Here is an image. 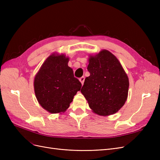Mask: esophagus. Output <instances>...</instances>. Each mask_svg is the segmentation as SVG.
I'll list each match as a JSON object with an SVG mask.
<instances>
[{"mask_svg":"<svg viewBox=\"0 0 160 160\" xmlns=\"http://www.w3.org/2000/svg\"><path fill=\"white\" fill-rule=\"evenodd\" d=\"M79 81H80V82L81 83V84H82V85H83L84 81H85V77H81V78L79 79Z\"/></svg>","mask_w":160,"mask_h":160,"instance_id":"obj_1","label":"esophagus"}]
</instances>
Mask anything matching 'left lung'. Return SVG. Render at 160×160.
I'll use <instances>...</instances> for the list:
<instances>
[{
	"mask_svg": "<svg viewBox=\"0 0 160 160\" xmlns=\"http://www.w3.org/2000/svg\"><path fill=\"white\" fill-rule=\"evenodd\" d=\"M88 70L81 93L89 108L96 114L113 115L122 108L127 100L129 79L122 65L108 50L89 55Z\"/></svg>",
	"mask_w": 160,
	"mask_h": 160,
	"instance_id": "1",
	"label": "left lung"
}]
</instances>
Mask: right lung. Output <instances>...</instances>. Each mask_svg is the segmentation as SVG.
Here are the masks:
<instances>
[{"label": "right lung", "mask_w": 160, "mask_h": 160, "mask_svg": "<svg viewBox=\"0 0 160 160\" xmlns=\"http://www.w3.org/2000/svg\"><path fill=\"white\" fill-rule=\"evenodd\" d=\"M69 58L52 53L47 58L34 79V89L38 103L51 113H61L69 108L81 82L68 66Z\"/></svg>", "instance_id": "add662e5"}]
</instances>
